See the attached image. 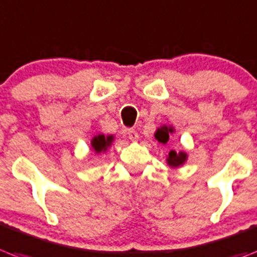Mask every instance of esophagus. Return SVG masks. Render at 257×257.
Masks as SVG:
<instances>
[{"label":"esophagus","mask_w":257,"mask_h":257,"mask_svg":"<svg viewBox=\"0 0 257 257\" xmlns=\"http://www.w3.org/2000/svg\"><path fill=\"white\" fill-rule=\"evenodd\" d=\"M124 133H126L127 138H128V139H130V141H133V142L138 141V138H139L137 130H134V128H126V130H124Z\"/></svg>","instance_id":"1"}]
</instances>
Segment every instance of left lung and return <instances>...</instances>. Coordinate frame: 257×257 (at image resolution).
I'll list each match as a JSON object with an SVG mask.
<instances>
[{"label": "left lung", "instance_id": "8db88e82", "mask_svg": "<svg viewBox=\"0 0 257 257\" xmlns=\"http://www.w3.org/2000/svg\"><path fill=\"white\" fill-rule=\"evenodd\" d=\"M173 134V127L171 126H163L160 128H158V131L155 133V138H156V141H159L160 143H167L169 141V135ZM186 154L185 152H176L172 150L168 155V159H167V162L168 164L171 165L172 168H176V167H180L185 163L186 160Z\"/></svg>", "mask_w": 257, "mask_h": 257}]
</instances>
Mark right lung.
<instances>
[{"label":"right lung","instance_id":"add662e5","mask_svg":"<svg viewBox=\"0 0 257 257\" xmlns=\"http://www.w3.org/2000/svg\"><path fill=\"white\" fill-rule=\"evenodd\" d=\"M113 142V137H105V135H97L92 139V147L95 152H102L106 151V148L109 147L110 144Z\"/></svg>","mask_w":257,"mask_h":257}]
</instances>
